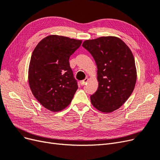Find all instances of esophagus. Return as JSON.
Returning <instances> with one entry per match:
<instances>
[{
	"label": "esophagus",
	"mask_w": 160,
	"mask_h": 160,
	"mask_svg": "<svg viewBox=\"0 0 160 160\" xmlns=\"http://www.w3.org/2000/svg\"><path fill=\"white\" fill-rule=\"evenodd\" d=\"M89 81V79L88 78V77H86V78L84 79V80H83V81H81V85H85V83H87V82H88Z\"/></svg>",
	"instance_id": "obj_1"
}]
</instances>
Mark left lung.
I'll return each mask as SVG.
<instances>
[{"mask_svg": "<svg viewBox=\"0 0 160 160\" xmlns=\"http://www.w3.org/2000/svg\"><path fill=\"white\" fill-rule=\"evenodd\" d=\"M82 46L98 67L99 86L91 95V102L101 112H112L123 105L134 89L137 71L132 52L122 39L111 36L86 40Z\"/></svg>", "mask_w": 160, "mask_h": 160, "instance_id": "8db88e82", "label": "left lung"}]
</instances>
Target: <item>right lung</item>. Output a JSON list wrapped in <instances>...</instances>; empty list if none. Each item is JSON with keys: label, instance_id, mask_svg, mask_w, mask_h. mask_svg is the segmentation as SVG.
I'll return each mask as SVG.
<instances>
[{"label": "right lung", "instance_id": "obj_1", "mask_svg": "<svg viewBox=\"0 0 160 160\" xmlns=\"http://www.w3.org/2000/svg\"><path fill=\"white\" fill-rule=\"evenodd\" d=\"M82 41L49 35L34 49L28 67V83L34 97L52 112L66 108L78 89L69 57Z\"/></svg>", "mask_w": 160, "mask_h": 160}]
</instances>
